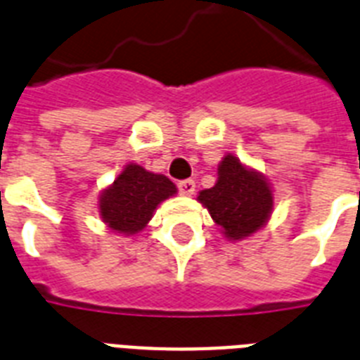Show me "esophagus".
<instances>
[{"instance_id": "1", "label": "esophagus", "mask_w": 360, "mask_h": 360, "mask_svg": "<svg viewBox=\"0 0 360 360\" xmlns=\"http://www.w3.org/2000/svg\"><path fill=\"white\" fill-rule=\"evenodd\" d=\"M177 188L181 195H192L195 192V183L192 179H183L177 183Z\"/></svg>"}]
</instances>
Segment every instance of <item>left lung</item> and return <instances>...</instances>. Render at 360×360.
Segmentation results:
<instances>
[{
    "label": "left lung",
    "instance_id": "8db88e82",
    "mask_svg": "<svg viewBox=\"0 0 360 360\" xmlns=\"http://www.w3.org/2000/svg\"><path fill=\"white\" fill-rule=\"evenodd\" d=\"M198 201L231 241L243 240L259 231L269 221L274 203L265 175L247 168L232 153H226L217 166L216 185L201 190Z\"/></svg>",
    "mask_w": 360,
    "mask_h": 360
}]
</instances>
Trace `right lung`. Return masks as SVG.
<instances>
[{
  "mask_svg": "<svg viewBox=\"0 0 360 360\" xmlns=\"http://www.w3.org/2000/svg\"><path fill=\"white\" fill-rule=\"evenodd\" d=\"M174 194H177V188L166 175L129 162L113 185L102 190L98 212L111 231L131 236L143 231L159 203Z\"/></svg>",
  "mask_w": 360,
  "mask_h": 360,
  "instance_id": "1",
  "label": "right lung"
}]
</instances>
